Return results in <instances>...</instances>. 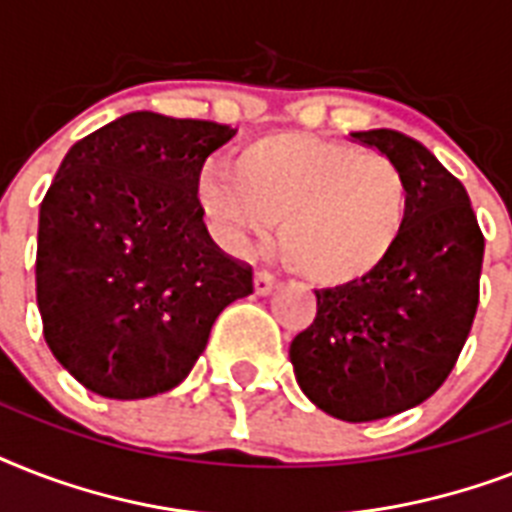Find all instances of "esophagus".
<instances>
[{"mask_svg":"<svg viewBox=\"0 0 512 512\" xmlns=\"http://www.w3.org/2000/svg\"><path fill=\"white\" fill-rule=\"evenodd\" d=\"M276 287H279V279H276L273 273H268V271H257L255 273V292H257V295H260V297L271 295Z\"/></svg>","mask_w":512,"mask_h":512,"instance_id":"34e87169","label":"esophagus"}]
</instances>
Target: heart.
Returning <instances> with one entry per match:
<instances>
[{
  "instance_id": "b5f03b06",
  "label": "heart",
  "mask_w": 512,
  "mask_h": 512,
  "mask_svg": "<svg viewBox=\"0 0 512 512\" xmlns=\"http://www.w3.org/2000/svg\"><path fill=\"white\" fill-rule=\"evenodd\" d=\"M196 201L209 231L236 255L271 239L281 220V247L321 287L380 271L409 223V183L393 159L308 132L252 140L233 170L204 167Z\"/></svg>"
}]
</instances>
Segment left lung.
<instances>
[{
  "mask_svg": "<svg viewBox=\"0 0 512 512\" xmlns=\"http://www.w3.org/2000/svg\"><path fill=\"white\" fill-rule=\"evenodd\" d=\"M409 183V223L390 260L348 287L316 289V319L289 345L297 385L321 412L372 422L441 388L478 308L484 233L462 183L396 130L350 132Z\"/></svg>",
  "mask_w": 512,
  "mask_h": 512,
  "instance_id": "obj_1",
  "label": "left lung"
}]
</instances>
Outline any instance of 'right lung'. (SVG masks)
Returning a JSON list of instances; mask_svg holds the SVG:
<instances>
[{
  "instance_id": "add662e5",
  "label": "right lung",
  "mask_w": 512,
  "mask_h": 512,
  "mask_svg": "<svg viewBox=\"0 0 512 512\" xmlns=\"http://www.w3.org/2000/svg\"><path fill=\"white\" fill-rule=\"evenodd\" d=\"M228 124L124 114L68 148L39 207L36 305L74 380L119 401L167 393L252 268L212 244L196 180Z\"/></svg>"
}]
</instances>
